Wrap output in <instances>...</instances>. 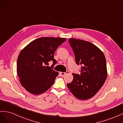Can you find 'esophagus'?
<instances>
[{"instance_id": "1", "label": "esophagus", "mask_w": 123, "mask_h": 123, "mask_svg": "<svg viewBox=\"0 0 123 123\" xmlns=\"http://www.w3.org/2000/svg\"><path fill=\"white\" fill-rule=\"evenodd\" d=\"M68 73H69V72H68V71H66V73H63V72H60V74H61L62 75V76H65V74H68Z\"/></svg>"}]
</instances>
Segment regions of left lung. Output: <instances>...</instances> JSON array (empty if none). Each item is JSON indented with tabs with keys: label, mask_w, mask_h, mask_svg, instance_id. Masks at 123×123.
I'll use <instances>...</instances> for the list:
<instances>
[{
	"label": "left lung",
	"mask_w": 123,
	"mask_h": 123,
	"mask_svg": "<svg viewBox=\"0 0 123 123\" xmlns=\"http://www.w3.org/2000/svg\"><path fill=\"white\" fill-rule=\"evenodd\" d=\"M81 74H73V81L67 84L74 96L81 100L92 98L104 84L107 76L106 61L103 51L89 41L68 39Z\"/></svg>",
	"instance_id": "1"
}]
</instances>
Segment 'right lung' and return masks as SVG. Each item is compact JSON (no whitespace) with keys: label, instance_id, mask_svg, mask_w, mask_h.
<instances>
[{"label":"right lung","instance_id":"add662e5","mask_svg":"<svg viewBox=\"0 0 123 123\" xmlns=\"http://www.w3.org/2000/svg\"><path fill=\"white\" fill-rule=\"evenodd\" d=\"M66 39L41 37L30 42L20 53L17 73L22 86L27 92L38 95L45 92L54 83L59 73L52 68L57 63L54 58L58 47ZM53 62L51 67L47 66Z\"/></svg>","mask_w":123,"mask_h":123}]
</instances>
